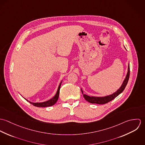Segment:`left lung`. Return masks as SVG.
<instances>
[{
    "instance_id": "left-lung-1",
    "label": "left lung",
    "mask_w": 145,
    "mask_h": 145,
    "mask_svg": "<svg viewBox=\"0 0 145 145\" xmlns=\"http://www.w3.org/2000/svg\"><path fill=\"white\" fill-rule=\"evenodd\" d=\"M129 74H130V69H129V65H128V72L125 77V79H124V82L120 87V88L115 93L113 94L104 97H90L85 94H83L84 98L85 99L88 101V102L92 104H104L107 103L112 100H113L115 98H116L119 94H120L123 90H124L129 80ZM82 93L83 94V91L82 90Z\"/></svg>"
}]
</instances>
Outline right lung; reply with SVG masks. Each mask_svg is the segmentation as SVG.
<instances>
[{"label":"right lung","mask_w":145,"mask_h":145,"mask_svg":"<svg viewBox=\"0 0 145 145\" xmlns=\"http://www.w3.org/2000/svg\"><path fill=\"white\" fill-rule=\"evenodd\" d=\"M61 83H62V82H61V83L59 85V88H58V89H57V93H56V95L52 99H50L48 101L42 102V103H32V102H29L30 103L32 104L33 105H34L35 106H37V107H47V106H52V105H54L56 103V102L57 101V100L59 99V93H60V86H61ZM25 100L27 101H28L27 99H25Z\"/></svg>","instance_id":"right-lung-1"}]
</instances>
